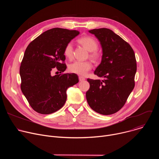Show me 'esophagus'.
<instances>
[{
    "instance_id": "esophagus-1",
    "label": "esophagus",
    "mask_w": 159,
    "mask_h": 159,
    "mask_svg": "<svg viewBox=\"0 0 159 159\" xmlns=\"http://www.w3.org/2000/svg\"><path fill=\"white\" fill-rule=\"evenodd\" d=\"M79 81H80V82H82V81L85 80V78H84V77H82V76H79Z\"/></svg>"
}]
</instances>
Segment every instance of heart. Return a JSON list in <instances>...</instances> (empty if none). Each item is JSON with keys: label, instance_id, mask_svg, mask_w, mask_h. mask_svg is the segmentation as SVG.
Instances as JSON below:
<instances>
[{"label": "heart", "instance_id": "1", "mask_svg": "<svg viewBox=\"0 0 159 159\" xmlns=\"http://www.w3.org/2000/svg\"><path fill=\"white\" fill-rule=\"evenodd\" d=\"M79 42L87 50L90 52V57L93 59H98L99 57V53L97 52L98 44L96 39L90 36H84L79 39ZM64 55L69 59L73 57V44L72 42L68 43L64 48ZM93 68L92 63L89 61H75L72 63L69 66V71L72 73L79 75H85Z\"/></svg>", "mask_w": 159, "mask_h": 159}]
</instances>
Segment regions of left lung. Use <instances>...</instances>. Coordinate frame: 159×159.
I'll return each instance as SVG.
<instances>
[{
  "instance_id": "left-lung-1",
  "label": "left lung",
  "mask_w": 159,
  "mask_h": 159,
  "mask_svg": "<svg viewBox=\"0 0 159 159\" xmlns=\"http://www.w3.org/2000/svg\"><path fill=\"white\" fill-rule=\"evenodd\" d=\"M89 32L99 41L102 50L101 63L94 74L102 81L87 79L88 104L103 115L114 114L125 105L134 87L137 61L130 45L112 30L99 28Z\"/></svg>"
}]
</instances>
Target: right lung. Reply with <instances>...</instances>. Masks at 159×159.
Masks as SVG:
<instances>
[{"instance_id": "obj_1", "label": "right lung", "mask_w": 159, "mask_h": 159, "mask_svg": "<svg viewBox=\"0 0 159 159\" xmlns=\"http://www.w3.org/2000/svg\"><path fill=\"white\" fill-rule=\"evenodd\" d=\"M79 34L76 30L55 28L43 33L26 49L20 66V89L31 107L49 115L61 109L66 99V89L79 82L75 74L63 72L66 66L63 54L66 44Z\"/></svg>"}]
</instances>
